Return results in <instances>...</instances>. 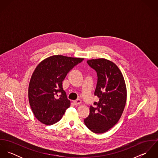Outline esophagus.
Segmentation results:
<instances>
[{
  "label": "esophagus",
  "instance_id": "esophagus-1",
  "mask_svg": "<svg viewBox=\"0 0 158 158\" xmlns=\"http://www.w3.org/2000/svg\"><path fill=\"white\" fill-rule=\"evenodd\" d=\"M73 103H74L75 105L77 106V105H78L81 104V100L78 99V100H77L75 101H73Z\"/></svg>",
  "mask_w": 158,
  "mask_h": 158
}]
</instances>
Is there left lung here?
Wrapping results in <instances>:
<instances>
[{"label": "left lung", "mask_w": 158, "mask_h": 158, "mask_svg": "<svg viewBox=\"0 0 158 158\" xmlns=\"http://www.w3.org/2000/svg\"><path fill=\"white\" fill-rule=\"evenodd\" d=\"M97 74L94 94L99 98L90 106L85 124L95 133H103L113 127L120 118L127 102V87L123 76L117 66L105 58L87 61Z\"/></svg>", "instance_id": "obj_1"}]
</instances>
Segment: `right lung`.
I'll return each instance as SVG.
<instances>
[{
  "mask_svg": "<svg viewBox=\"0 0 158 158\" xmlns=\"http://www.w3.org/2000/svg\"><path fill=\"white\" fill-rule=\"evenodd\" d=\"M84 58L53 55L35 68L28 86V100L35 117L46 125L60 120L70 105L63 81L68 72Z\"/></svg>",
  "mask_w": 158,
  "mask_h": 158,
  "instance_id": "1",
  "label": "right lung"
}]
</instances>
